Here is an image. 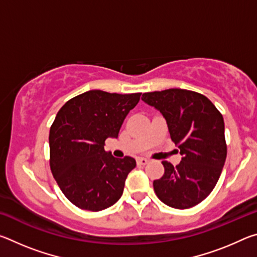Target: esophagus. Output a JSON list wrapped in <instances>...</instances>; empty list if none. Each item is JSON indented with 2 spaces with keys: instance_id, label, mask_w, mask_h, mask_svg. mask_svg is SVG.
<instances>
[{
  "instance_id": "34e87169",
  "label": "esophagus",
  "mask_w": 257,
  "mask_h": 257,
  "mask_svg": "<svg viewBox=\"0 0 257 257\" xmlns=\"http://www.w3.org/2000/svg\"><path fill=\"white\" fill-rule=\"evenodd\" d=\"M137 163L139 165H145V164L149 163V160H146V159H138L137 160Z\"/></svg>"
}]
</instances>
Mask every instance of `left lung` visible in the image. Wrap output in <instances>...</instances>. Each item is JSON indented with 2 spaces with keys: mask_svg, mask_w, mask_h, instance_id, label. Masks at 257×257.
Returning a JSON list of instances; mask_svg holds the SVG:
<instances>
[{
  "mask_svg": "<svg viewBox=\"0 0 257 257\" xmlns=\"http://www.w3.org/2000/svg\"><path fill=\"white\" fill-rule=\"evenodd\" d=\"M142 99L162 113L182 155L176 167L162 162L164 175L153 182L156 196L178 210L197 205L215 187L227 158L222 114L206 96L187 89L145 93Z\"/></svg>",
  "mask_w": 257,
  "mask_h": 257,
  "instance_id": "obj_1",
  "label": "left lung"
}]
</instances>
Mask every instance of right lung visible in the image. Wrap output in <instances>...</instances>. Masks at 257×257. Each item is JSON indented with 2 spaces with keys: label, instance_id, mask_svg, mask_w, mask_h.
<instances>
[{
  "label": "right lung",
  "instance_id": "right-lung-1",
  "mask_svg": "<svg viewBox=\"0 0 257 257\" xmlns=\"http://www.w3.org/2000/svg\"><path fill=\"white\" fill-rule=\"evenodd\" d=\"M141 95L88 90L69 99L56 114L49 136L51 171L64 196L81 210H105L122 195L136 161L116 159L104 145L106 138H118Z\"/></svg>",
  "mask_w": 257,
  "mask_h": 257
}]
</instances>
